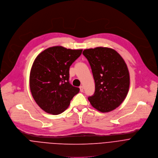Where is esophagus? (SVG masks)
<instances>
[{"instance_id": "1", "label": "esophagus", "mask_w": 158, "mask_h": 158, "mask_svg": "<svg viewBox=\"0 0 158 158\" xmlns=\"http://www.w3.org/2000/svg\"><path fill=\"white\" fill-rule=\"evenodd\" d=\"M83 89H84V88H83V86H80V91H81V92H83Z\"/></svg>"}]
</instances>
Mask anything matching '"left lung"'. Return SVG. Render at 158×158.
Instances as JSON below:
<instances>
[{"mask_svg":"<svg viewBox=\"0 0 158 158\" xmlns=\"http://www.w3.org/2000/svg\"><path fill=\"white\" fill-rule=\"evenodd\" d=\"M95 83V91L88 98L93 108L102 113L118 108L127 97L130 88V73L121 56L114 49L96 47L85 49Z\"/></svg>","mask_w":158,"mask_h":158,"instance_id":"1","label":"left lung"}]
</instances>
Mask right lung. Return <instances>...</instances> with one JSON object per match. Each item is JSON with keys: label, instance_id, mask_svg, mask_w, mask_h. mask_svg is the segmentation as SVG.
Returning a JSON list of instances; mask_svg holds the SVG:
<instances>
[{"label": "right lung", "instance_id": "1", "mask_svg": "<svg viewBox=\"0 0 158 158\" xmlns=\"http://www.w3.org/2000/svg\"><path fill=\"white\" fill-rule=\"evenodd\" d=\"M82 51L55 46L35 59L30 73V89L37 104L46 113L64 112L79 92L80 88L69 82V69Z\"/></svg>", "mask_w": 158, "mask_h": 158}]
</instances>
